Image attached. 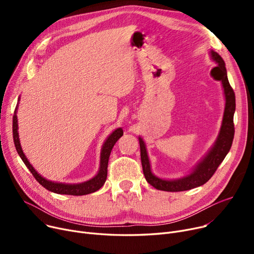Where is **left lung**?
<instances>
[{
    "label": "left lung",
    "mask_w": 254,
    "mask_h": 254,
    "mask_svg": "<svg viewBox=\"0 0 254 254\" xmlns=\"http://www.w3.org/2000/svg\"><path fill=\"white\" fill-rule=\"evenodd\" d=\"M210 56L213 61L217 63L215 68L211 70V76L215 80L221 82L225 98V107L222 118V124L219 130V135L213 145V147L204 156L193 171L190 175L176 180H165L156 177L151 172L149 158L147 155V150L144 141L139 137L140 151H141V163L143 168V173L146 181L154 189L164 191H183L189 190L197 186L205 184L214 174L219 165L222 163L226 154L229 153L235 135L234 127V113L236 110V98L235 92L230 85L228 74H226L225 64L222 58L217 52L211 50Z\"/></svg>",
    "instance_id": "obj_1"
}]
</instances>
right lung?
<instances>
[{"instance_id": "obj_1", "label": "right lung", "mask_w": 254, "mask_h": 254, "mask_svg": "<svg viewBox=\"0 0 254 254\" xmlns=\"http://www.w3.org/2000/svg\"><path fill=\"white\" fill-rule=\"evenodd\" d=\"M16 110L15 109L14 115H13V125H12V130H13V141H14L16 150L22 159V162L30 170V172L35 177V179L41 184L43 188L48 190L49 191L56 192L59 194H70V195H84L91 192H95L99 190L102 186L104 185L106 179H107V168H108V161L109 156L111 153V150L113 146L117 142V140L124 135L123 128H116L112 134L107 138L105 143L103 144L102 151H101V161H100V170L98 174L93 177L92 179L82 182V183H77V184H65V183H58V182H52L44 177H42L40 174H38L37 171L33 168V166L28 161V158L24 155L22 148L20 146L19 137H18V124H17V116H16Z\"/></svg>"}]
</instances>
